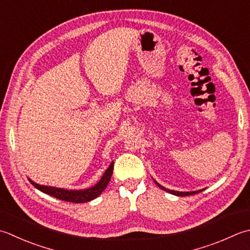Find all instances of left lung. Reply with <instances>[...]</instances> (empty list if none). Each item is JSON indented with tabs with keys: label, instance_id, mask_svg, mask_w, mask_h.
<instances>
[{
	"label": "left lung",
	"instance_id": "obj_1",
	"mask_svg": "<svg viewBox=\"0 0 250 250\" xmlns=\"http://www.w3.org/2000/svg\"><path fill=\"white\" fill-rule=\"evenodd\" d=\"M155 183L158 185V187L161 188V189H164V190H166V192H168V193H171V194H173V195H177V196H181V197H183V196H188V195H194V194H197V193H199V192H202V190H195V192H177V190H171V189H168V188H164V187H161L160 184H158L157 182H156L155 181Z\"/></svg>",
	"mask_w": 250,
	"mask_h": 250
}]
</instances>
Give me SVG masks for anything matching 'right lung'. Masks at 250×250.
Segmentation results:
<instances>
[{
	"mask_svg": "<svg viewBox=\"0 0 250 250\" xmlns=\"http://www.w3.org/2000/svg\"><path fill=\"white\" fill-rule=\"evenodd\" d=\"M112 170H114V163L110 164L108 169L105 171L104 175H103L99 183L94 185L93 188L82 189V190H68V189H62V188H52V187H45V185H39L37 183H34L31 180H30V183L39 190H41V192L45 193L47 195H51V196L55 197L57 199H62L69 203L81 204V203L90 202V200L100 196L103 190L106 188V187L109 183L111 174H112Z\"/></svg>",
	"mask_w": 250,
	"mask_h": 250,
	"instance_id": "right-lung-1",
	"label": "right lung"
}]
</instances>
